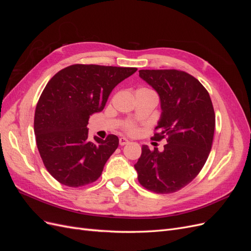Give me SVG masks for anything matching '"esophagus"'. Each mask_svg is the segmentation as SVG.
I'll use <instances>...</instances> for the list:
<instances>
[{"instance_id": "obj_1", "label": "esophagus", "mask_w": 251, "mask_h": 251, "mask_svg": "<svg viewBox=\"0 0 251 251\" xmlns=\"http://www.w3.org/2000/svg\"><path fill=\"white\" fill-rule=\"evenodd\" d=\"M126 143H128V140H127L126 138H125V137H120V138H119V144H120L121 147L126 146Z\"/></svg>"}]
</instances>
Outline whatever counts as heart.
<instances>
[{
	"label": "heart",
	"mask_w": 251,
	"mask_h": 251,
	"mask_svg": "<svg viewBox=\"0 0 251 251\" xmlns=\"http://www.w3.org/2000/svg\"><path fill=\"white\" fill-rule=\"evenodd\" d=\"M139 90H147V89H139ZM124 128H125V131L126 133H128V134H134L136 131H137V128H136V126L133 124H131V123H126L125 125Z\"/></svg>",
	"instance_id": "heart-1"
}]
</instances>
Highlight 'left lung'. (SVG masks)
<instances>
[{
	"label": "left lung",
	"instance_id": "left-lung-1",
	"mask_svg": "<svg viewBox=\"0 0 251 251\" xmlns=\"http://www.w3.org/2000/svg\"><path fill=\"white\" fill-rule=\"evenodd\" d=\"M139 76L160 97L161 117L151 139L166 137L163 151L142 146L134 165L139 183L151 192L171 194L197 177L214 139L216 115L202 83L184 71L139 70Z\"/></svg>",
	"mask_w": 251,
	"mask_h": 251
}]
</instances>
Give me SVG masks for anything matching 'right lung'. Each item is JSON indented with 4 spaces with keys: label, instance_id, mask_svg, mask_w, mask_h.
Listing matches in <instances>:
<instances>
[{
    "label": "right lung",
    "instance_id": "right-lung-1",
    "mask_svg": "<svg viewBox=\"0 0 251 251\" xmlns=\"http://www.w3.org/2000/svg\"><path fill=\"white\" fill-rule=\"evenodd\" d=\"M137 68L71 65L45 87L34 114L36 146L45 168L59 183L79 187L100 177L118 148L116 135L88 139L90 116L101 112L110 93Z\"/></svg>",
    "mask_w": 251,
    "mask_h": 251
}]
</instances>
